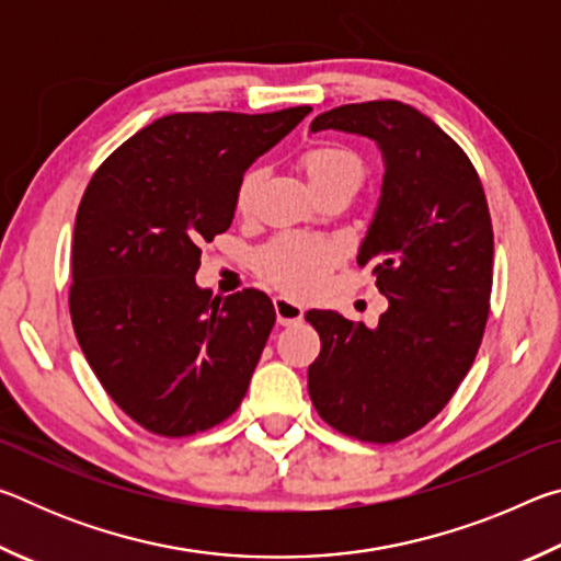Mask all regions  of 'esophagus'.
Returning <instances> with one entry per match:
<instances>
[{"instance_id":"esophagus-1","label":"esophagus","mask_w":561,"mask_h":561,"mask_svg":"<svg viewBox=\"0 0 561 561\" xmlns=\"http://www.w3.org/2000/svg\"><path fill=\"white\" fill-rule=\"evenodd\" d=\"M274 311H277V321L282 327H291L304 319V307L289 297H274Z\"/></svg>"}]
</instances>
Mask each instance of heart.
I'll use <instances>...</instances> for the list:
<instances>
[{
    "label": "heart",
    "mask_w": 561,
    "mask_h": 561,
    "mask_svg": "<svg viewBox=\"0 0 561 561\" xmlns=\"http://www.w3.org/2000/svg\"><path fill=\"white\" fill-rule=\"evenodd\" d=\"M301 170L309 178L311 187L336 183V180H354L360 183L364 175V163L356 153L339 146H317L309 148L301 156ZM264 180L262 168H250L237 185V210L247 213L254 203V195ZM341 257L339 244L329 240H314V237H297L287 234L264 247L257 254V267L272 284L277 287L307 294L327 277V272L334 267Z\"/></svg>",
    "instance_id": "1"
}]
</instances>
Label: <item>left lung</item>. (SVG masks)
Segmentation results:
<instances>
[{
    "mask_svg": "<svg viewBox=\"0 0 561 561\" xmlns=\"http://www.w3.org/2000/svg\"><path fill=\"white\" fill-rule=\"evenodd\" d=\"M329 128L371 138L383 156L356 262L374 264L388 309L376 329L307 311L321 339L309 396L348 438L396 443L443 411L485 334L495 252L485 190L462 148L408 103H346L309 126Z\"/></svg>",
    "mask_w": 561,
    "mask_h": 561,
    "instance_id": "1",
    "label": "left lung"
}]
</instances>
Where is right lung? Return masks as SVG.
<instances>
[{"mask_svg": "<svg viewBox=\"0 0 561 561\" xmlns=\"http://www.w3.org/2000/svg\"><path fill=\"white\" fill-rule=\"evenodd\" d=\"M309 111L173 113L93 173L73 227L71 321L101 386L146 431L195 435L242 403L277 314L264 291L197 287L201 244L232 225L244 170Z\"/></svg>", "mask_w": 561, "mask_h": 561, "instance_id": "right-lung-1", "label": "right lung"}]
</instances>
